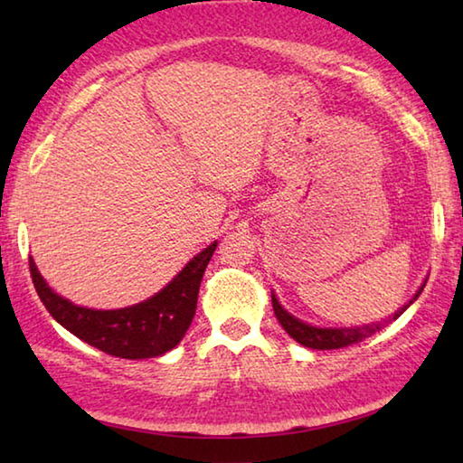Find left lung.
Segmentation results:
<instances>
[{"mask_svg": "<svg viewBox=\"0 0 463 463\" xmlns=\"http://www.w3.org/2000/svg\"><path fill=\"white\" fill-rule=\"evenodd\" d=\"M424 283L416 289V293L411 298V301L404 303L402 307L398 309L393 316H388L385 320L382 322H371V324H363V326H340V328H322V326H314V324H307L299 320V317H295L293 314L287 312V309L281 306V301L277 299L275 293H270L272 298V309H275V316L279 324L283 326L287 335H289L293 340H298L299 345L307 346V348H317V351H330V348H343L348 345H354V343H361V340L369 338L371 335H375V332H380L382 328H385L392 320H398L400 316H402L408 307L412 306L416 301V298L422 293L424 289Z\"/></svg>", "mask_w": 463, "mask_h": 463, "instance_id": "8db88e82", "label": "left lung"}]
</instances>
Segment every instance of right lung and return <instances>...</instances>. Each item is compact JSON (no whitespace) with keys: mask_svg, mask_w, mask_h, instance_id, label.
I'll use <instances>...</instances> for the list:
<instances>
[{"mask_svg":"<svg viewBox=\"0 0 463 463\" xmlns=\"http://www.w3.org/2000/svg\"><path fill=\"white\" fill-rule=\"evenodd\" d=\"M217 248L207 246L184 264L176 277L151 298L118 309L75 306L44 281L30 256V275L49 314L83 343L120 359H151L172 351L191 326L204 269Z\"/></svg>","mask_w":463,"mask_h":463,"instance_id":"1","label":"right lung"}]
</instances>
